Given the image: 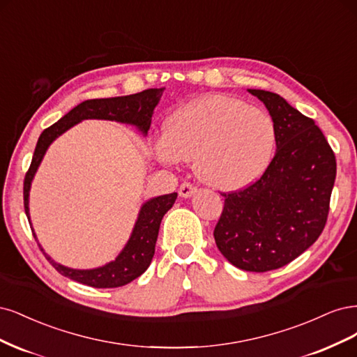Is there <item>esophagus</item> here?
<instances>
[{"label":"esophagus","mask_w":357,"mask_h":357,"mask_svg":"<svg viewBox=\"0 0 357 357\" xmlns=\"http://www.w3.org/2000/svg\"><path fill=\"white\" fill-rule=\"evenodd\" d=\"M195 191H197V188H195L192 183H190V182H183L182 185L179 187V195H181L182 199L191 197V195H194Z\"/></svg>","instance_id":"obj_1"}]
</instances>
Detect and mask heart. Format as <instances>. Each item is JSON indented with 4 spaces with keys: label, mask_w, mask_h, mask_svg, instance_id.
Wrapping results in <instances>:
<instances>
[{
    "label": "heart",
    "mask_w": 357,
    "mask_h": 357,
    "mask_svg": "<svg viewBox=\"0 0 357 357\" xmlns=\"http://www.w3.org/2000/svg\"><path fill=\"white\" fill-rule=\"evenodd\" d=\"M274 146L268 112L237 98L206 95L172 114L155 151L167 165L195 160L199 179L216 190L237 191L261 178Z\"/></svg>",
    "instance_id": "obj_1"
}]
</instances>
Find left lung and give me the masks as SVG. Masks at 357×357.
Returning <instances> with one entry per match:
<instances>
[{
	"mask_svg": "<svg viewBox=\"0 0 357 357\" xmlns=\"http://www.w3.org/2000/svg\"><path fill=\"white\" fill-rule=\"evenodd\" d=\"M248 91L268 109L278 149L255 183L224 194L213 237L233 266L264 273L300 257L324 231L337 162L312 119L273 91Z\"/></svg>",
	"mask_w": 357,
	"mask_h": 357,
	"instance_id": "1",
	"label": "left lung"
}]
</instances>
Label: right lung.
I'll use <instances>...</instances> for the list:
<instances>
[{
    "instance_id": "1",
    "label": "right lung",
    "mask_w": 357,
    "mask_h": 357,
    "mask_svg": "<svg viewBox=\"0 0 357 357\" xmlns=\"http://www.w3.org/2000/svg\"><path fill=\"white\" fill-rule=\"evenodd\" d=\"M165 87L162 89H148L141 91V93L128 95V96H117V98H105V99H89L79 103L75 108L45 129L40 137L33 151V157L31 162V167L25 176L24 183V203L25 212L28 220L31 221L29 215V191L33 176L43 162V158L47 153L49 146L56 141L57 137L63 135L66 130L74 128L75 124L82 123L83 120H109L130 124L136 128L137 132H141L142 136H146L149 126H151V119L154 114V108L158 105L160 98H162ZM178 197L176 192L158 195L146 200L137 213V220L133 225L130 237L128 243L124 245L120 254L114 261L107 262L105 266L89 270H78L65 267L62 264L52 259L38 243L43 254L50 261L52 266L68 279H73L83 284L91 287H119L130 283L136 278H139L142 273L149 267L151 259L155 252V241L158 236L160 224L165 213L174 206ZM31 224V222H29ZM32 228V224H31ZM33 233V228H32ZM33 237L37 238L36 233ZM38 241V240H37Z\"/></svg>"
}]
</instances>
